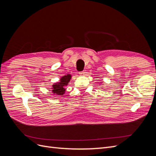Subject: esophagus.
<instances>
[{
  "mask_svg": "<svg viewBox=\"0 0 156 156\" xmlns=\"http://www.w3.org/2000/svg\"><path fill=\"white\" fill-rule=\"evenodd\" d=\"M84 73H85V72H84V71H82V72H79V75H81V76H83V75H84Z\"/></svg>",
  "mask_w": 156,
  "mask_h": 156,
  "instance_id": "obj_1",
  "label": "esophagus"
}]
</instances>
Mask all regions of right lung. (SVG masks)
<instances>
[{
	"mask_svg": "<svg viewBox=\"0 0 156 156\" xmlns=\"http://www.w3.org/2000/svg\"><path fill=\"white\" fill-rule=\"evenodd\" d=\"M72 75L70 74H67L64 75L62 77H61L60 81L56 83H54L52 86V92L54 95L62 96L65 93V87L68 85V83H69Z\"/></svg>",
	"mask_w": 156,
	"mask_h": 156,
	"instance_id": "obj_1",
	"label": "right lung"
}]
</instances>
